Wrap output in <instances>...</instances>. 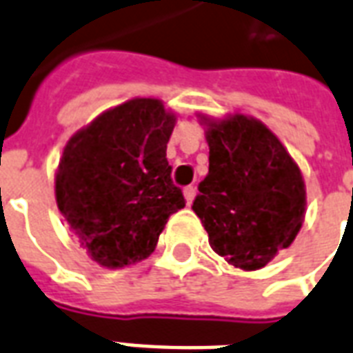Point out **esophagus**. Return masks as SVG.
<instances>
[{"instance_id": "obj_1", "label": "esophagus", "mask_w": 353, "mask_h": 353, "mask_svg": "<svg viewBox=\"0 0 353 353\" xmlns=\"http://www.w3.org/2000/svg\"><path fill=\"white\" fill-rule=\"evenodd\" d=\"M195 195H196L195 185H188V188H184V199H185V202H188V204H191V202H193Z\"/></svg>"}]
</instances>
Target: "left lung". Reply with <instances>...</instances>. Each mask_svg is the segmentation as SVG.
Wrapping results in <instances>:
<instances>
[{
	"label": "left lung",
	"mask_w": 353,
	"mask_h": 353,
	"mask_svg": "<svg viewBox=\"0 0 353 353\" xmlns=\"http://www.w3.org/2000/svg\"><path fill=\"white\" fill-rule=\"evenodd\" d=\"M210 169L193 212L210 247L230 265L258 270L288 248L302 228L305 185L281 141L254 117L208 119Z\"/></svg>",
	"instance_id": "obj_1"
}]
</instances>
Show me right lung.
Wrapping results in <instances>:
<instances>
[{
  "label": "right lung",
  "mask_w": 353,
  "mask_h": 353,
  "mask_svg": "<svg viewBox=\"0 0 353 353\" xmlns=\"http://www.w3.org/2000/svg\"><path fill=\"white\" fill-rule=\"evenodd\" d=\"M174 123L162 101L138 97L103 112L65 143L57 206L106 269L151 256L169 215L185 206L165 158Z\"/></svg>",
  "instance_id": "right-lung-1"
}]
</instances>
